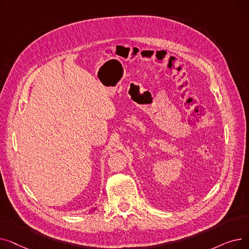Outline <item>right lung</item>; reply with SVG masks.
<instances>
[{
    "mask_svg": "<svg viewBox=\"0 0 249 249\" xmlns=\"http://www.w3.org/2000/svg\"><path fill=\"white\" fill-rule=\"evenodd\" d=\"M94 210H96V208H94V209H93V210H91V211H94ZM91 211H90V212H91ZM90 212H89V213H90Z\"/></svg>",
    "mask_w": 249,
    "mask_h": 249,
    "instance_id": "1",
    "label": "right lung"
}]
</instances>
